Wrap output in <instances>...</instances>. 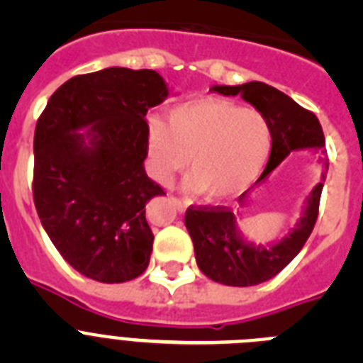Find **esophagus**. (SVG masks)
<instances>
[{"instance_id":"34e87169","label":"esophagus","mask_w":363,"mask_h":363,"mask_svg":"<svg viewBox=\"0 0 363 363\" xmlns=\"http://www.w3.org/2000/svg\"><path fill=\"white\" fill-rule=\"evenodd\" d=\"M171 200H172V203H174V207L179 211V213H185V211H187V203H185V201H182L179 198H171Z\"/></svg>"}]
</instances>
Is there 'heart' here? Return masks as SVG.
<instances>
[{
	"mask_svg": "<svg viewBox=\"0 0 363 363\" xmlns=\"http://www.w3.org/2000/svg\"><path fill=\"white\" fill-rule=\"evenodd\" d=\"M272 145L267 118L220 98H198L169 111L165 121L147 123V160L154 179L167 184L189 165L192 192L214 201L251 187L264 171Z\"/></svg>",
	"mask_w": 363,
	"mask_h": 363,
	"instance_id": "obj_1",
	"label": "heart"
}]
</instances>
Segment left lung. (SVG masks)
Returning a JSON list of instances; mask_svg holds the SVG:
<instances>
[{"label": "left lung", "mask_w": 363, "mask_h": 363, "mask_svg": "<svg viewBox=\"0 0 363 363\" xmlns=\"http://www.w3.org/2000/svg\"><path fill=\"white\" fill-rule=\"evenodd\" d=\"M211 91L223 96H242L262 112L269 121L272 134L271 156L267 167L256 184H265L291 152L311 150L318 154L323 171L320 182L306 196L303 209L293 229L277 242L267 245L249 240L242 233L238 218L230 209L221 207H189L185 214V227L194 243V255L200 271L211 280L233 287H251L271 280L284 267L296 258L301 247L313 233L318 218L320 196H322L325 171L329 162L325 156V138L322 125L313 112L300 105L274 86L262 82H249L243 85H214ZM247 192L240 196V205L247 203Z\"/></svg>", "instance_id": "1"}]
</instances>
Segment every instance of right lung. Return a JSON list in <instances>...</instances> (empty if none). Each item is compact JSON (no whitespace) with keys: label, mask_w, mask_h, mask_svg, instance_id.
<instances>
[{"label":"right lung","mask_w":363,"mask_h":363,"mask_svg":"<svg viewBox=\"0 0 363 363\" xmlns=\"http://www.w3.org/2000/svg\"><path fill=\"white\" fill-rule=\"evenodd\" d=\"M169 94L156 70L108 67L63 83L38 120V216L60 255L91 280L123 284L149 267L145 205L165 192L143 165V118Z\"/></svg>","instance_id":"obj_1"}]
</instances>
